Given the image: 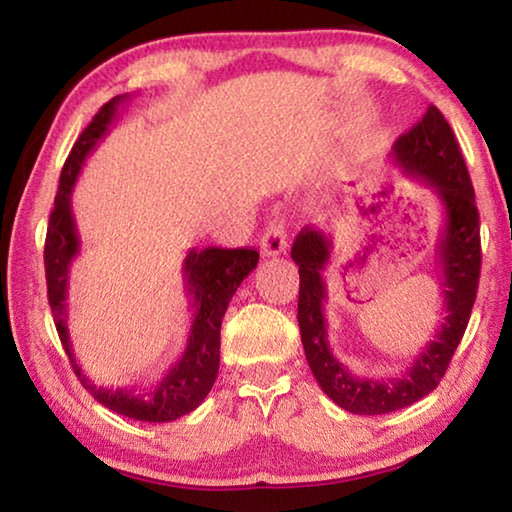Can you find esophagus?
Masks as SVG:
<instances>
[{
  "label": "esophagus",
  "mask_w": 512,
  "mask_h": 512,
  "mask_svg": "<svg viewBox=\"0 0 512 512\" xmlns=\"http://www.w3.org/2000/svg\"><path fill=\"white\" fill-rule=\"evenodd\" d=\"M259 248H262L264 257H278L287 253V232L282 223H271L266 227L264 237L259 239Z\"/></svg>",
  "instance_id": "obj_1"
}]
</instances>
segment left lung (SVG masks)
I'll use <instances>...</instances> for the list:
<instances>
[{
	"label": "left lung",
	"instance_id": "8db88e82",
	"mask_svg": "<svg viewBox=\"0 0 512 512\" xmlns=\"http://www.w3.org/2000/svg\"><path fill=\"white\" fill-rule=\"evenodd\" d=\"M392 161L403 175L431 186L444 214L435 246L442 273L444 321L437 326L433 342L421 348L401 376L380 380L355 376L330 351L328 323L323 314V303L328 300L323 271L332 257V234L303 227L291 248V259L300 275L298 326L307 364L328 399L353 415H387L408 408L440 385L465 335L481 275V225L474 186L453 129L440 109L428 107L426 116L408 134L396 139Z\"/></svg>",
	"mask_w": 512,
	"mask_h": 512
}]
</instances>
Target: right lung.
<instances>
[{"label":"right lung","instance_id":"right-lung-1","mask_svg":"<svg viewBox=\"0 0 512 512\" xmlns=\"http://www.w3.org/2000/svg\"><path fill=\"white\" fill-rule=\"evenodd\" d=\"M129 95H116L95 113L79 141L72 148L66 166L61 170L59 193L54 198V209L50 214L45 239V275H47V298L54 314L56 330L61 344L66 348L77 378L97 403L118 415L136 421H175L205 401L218 376V360H221V321L227 305L239 289L243 278L255 269L259 253L250 248H205L189 250L184 257V291L193 310L191 332L186 339L182 358L175 362L161 383L150 392H134V389H109L95 385L75 360L70 335H68V282L70 266L79 255L81 241L77 234L75 216H72V186H75L79 170L84 166L88 154L109 132V125L116 120L120 104L127 102Z\"/></svg>","mask_w":512,"mask_h":512}]
</instances>
